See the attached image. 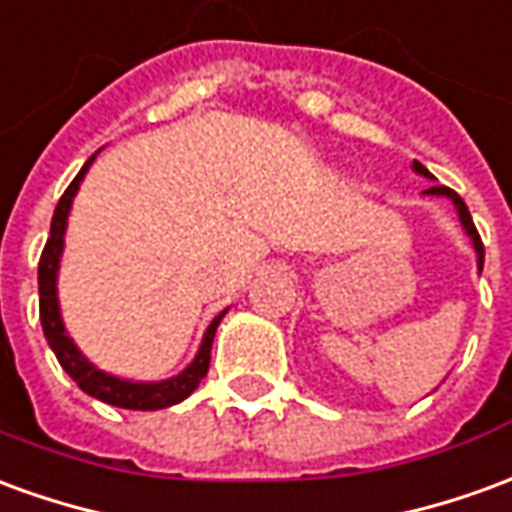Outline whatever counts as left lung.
<instances>
[{
    "instance_id": "left-lung-1",
    "label": "left lung",
    "mask_w": 512,
    "mask_h": 512,
    "mask_svg": "<svg viewBox=\"0 0 512 512\" xmlns=\"http://www.w3.org/2000/svg\"><path fill=\"white\" fill-rule=\"evenodd\" d=\"M413 171H416V174H421V177H427V180H435L430 171L424 169V166H421L418 160H413ZM424 194H427V196H446V199H449V202L455 205L457 219H460V224H463V230H466V235H468V238H471V246H474V252H477V268H480V271H482V263H485V249H482L480 232H477V227H474V221H471V213H468L466 202H463V199H460V196H457L455 191H452V188H446V185H432V188H427Z\"/></svg>"
}]
</instances>
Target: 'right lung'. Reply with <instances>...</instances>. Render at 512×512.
I'll return each mask as SVG.
<instances>
[{
  "label": "right lung",
  "mask_w": 512,
  "mask_h": 512,
  "mask_svg": "<svg viewBox=\"0 0 512 512\" xmlns=\"http://www.w3.org/2000/svg\"><path fill=\"white\" fill-rule=\"evenodd\" d=\"M99 155V152H96ZM91 155L85 160V166L80 174L74 177L66 194L60 196V202L55 207V216H52V230H49V241L44 246V255L38 263V293H41V324H44V335L52 352H55L57 363L63 366V371L69 374L71 380L80 385L82 391L88 396H94L99 402H107L113 407H124V410H163L188 399L191 393L199 388V382L205 380L207 368H210V346H213V335L216 327L221 324V318L227 310H221L219 316L210 321L202 346L196 357L182 368L180 374H174L169 380L157 382H135L116 377V374H107L102 368H96L88 357L82 355L80 346L71 341V335L66 332L63 316H60V302H57V271H60V257H63V244H66V227H69V213L71 202L80 191V182L85 180V174L91 169L94 157Z\"/></svg>",
  "instance_id": "1"
}]
</instances>
